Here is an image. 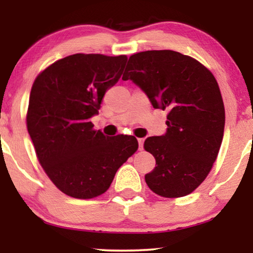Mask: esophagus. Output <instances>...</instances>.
Wrapping results in <instances>:
<instances>
[{
	"mask_svg": "<svg viewBox=\"0 0 253 253\" xmlns=\"http://www.w3.org/2000/svg\"><path fill=\"white\" fill-rule=\"evenodd\" d=\"M138 144H139V150L144 146V138H138Z\"/></svg>",
	"mask_w": 253,
	"mask_h": 253,
	"instance_id": "obj_1",
	"label": "esophagus"
}]
</instances>
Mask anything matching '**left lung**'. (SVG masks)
Wrapping results in <instances>:
<instances>
[{"label": "left lung", "mask_w": 253, "mask_h": 253, "mask_svg": "<svg viewBox=\"0 0 253 253\" xmlns=\"http://www.w3.org/2000/svg\"><path fill=\"white\" fill-rule=\"evenodd\" d=\"M123 81H132L155 109H167V131L146 138L155 158L145 175L148 188L166 198L191 193L212 169L222 143L224 106L219 85L195 58L174 50L130 56Z\"/></svg>", "instance_id": "1"}]
</instances>
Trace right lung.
Masks as SVG:
<instances>
[{"mask_svg":"<svg viewBox=\"0 0 253 253\" xmlns=\"http://www.w3.org/2000/svg\"><path fill=\"white\" fill-rule=\"evenodd\" d=\"M126 61V55H70L44 69L33 83L27 131L43 170L65 195L78 199L102 195L137 151L133 136H105L91 122Z\"/></svg>","mask_w":253,"mask_h":253,"instance_id":"1","label":"right lung"}]
</instances>
